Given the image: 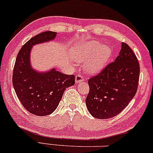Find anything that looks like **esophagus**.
Wrapping results in <instances>:
<instances>
[{
    "mask_svg": "<svg viewBox=\"0 0 153 153\" xmlns=\"http://www.w3.org/2000/svg\"><path fill=\"white\" fill-rule=\"evenodd\" d=\"M83 76L81 74H77L76 77H75V82H76V83H79L80 82L83 81Z\"/></svg>",
    "mask_w": 153,
    "mask_h": 153,
    "instance_id": "34e87169",
    "label": "esophagus"
}]
</instances>
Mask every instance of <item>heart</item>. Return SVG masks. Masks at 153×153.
I'll return each instance as SVG.
<instances>
[{"label":"heart","mask_w":153,"mask_h":153,"mask_svg":"<svg viewBox=\"0 0 153 153\" xmlns=\"http://www.w3.org/2000/svg\"><path fill=\"white\" fill-rule=\"evenodd\" d=\"M111 55V50L109 46L101 45L98 41H90L76 46L73 59L78 63L87 60L86 70L94 74L100 72L106 65Z\"/></svg>","instance_id":"1"}]
</instances>
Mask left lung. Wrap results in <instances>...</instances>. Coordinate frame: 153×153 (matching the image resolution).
<instances>
[{"label":"left lung","mask_w":153,"mask_h":153,"mask_svg":"<svg viewBox=\"0 0 153 153\" xmlns=\"http://www.w3.org/2000/svg\"><path fill=\"white\" fill-rule=\"evenodd\" d=\"M140 65L128 44L122 42L119 55L100 73L89 79L85 103L90 114L98 119L119 114L137 92Z\"/></svg>","instance_id":"obj_1"}]
</instances>
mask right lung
Masks as SVG:
<instances>
[{
	"mask_svg": "<svg viewBox=\"0 0 153 153\" xmlns=\"http://www.w3.org/2000/svg\"><path fill=\"white\" fill-rule=\"evenodd\" d=\"M56 36L57 33L48 30L32 37L21 48L14 65L12 82L16 95L23 107L36 116L52 114L65 89L75 83L74 75L63 74L55 68L40 72L30 65L32 47L53 40Z\"/></svg>",
	"mask_w": 153,
	"mask_h": 153,
	"instance_id": "add662e5",
	"label": "right lung"
}]
</instances>
